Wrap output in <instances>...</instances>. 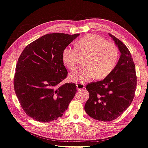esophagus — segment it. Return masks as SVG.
Segmentation results:
<instances>
[{
    "label": "esophagus",
    "mask_w": 148,
    "mask_h": 148,
    "mask_svg": "<svg viewBox=\"0 0 148 148\" xmlns=\"http://www.w3.org/2000/svg\"><path fill=\"white\" fill-rule=\"evenodd\" d=\"M76 86H77V88L78 90H81L84 88V85L82 83H77L76 84Z\"/></svg>",
    "instance_id": "1"
}]
</instances>
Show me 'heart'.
Returning <instances> with one entry per match:
<instances>
[{
	"label": "heart",
	"mask_w": 148,
	"mask_h": 148,
	"mask_svg": "<svg viewBox=\"0 0 148 148\" xmlns=\"http://www.w3.org/2000/svg\"><path fill=\"white\" fill-rule=\"evenodd\" d=\"M87 51L86 64L70 74L71 81L86 82L95 77L107 76L115 67L119 56L116 46L103 37L94 33L86 35L78 41L77 48L67 46L63 50L62 60L69 69L73 71L79 63L78 50Z\"/></svg>",
	"instance_id": "b5f03b06"
}]
</instances>
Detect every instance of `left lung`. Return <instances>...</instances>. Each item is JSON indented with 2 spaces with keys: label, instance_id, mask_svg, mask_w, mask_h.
<instances>
[{
  "label": "left lung",
  "instance_id": "8db88e82",
  "mask_svg": "<svg viewBox=\"0 0 148 148\" xmlns=\"http://www.w3.org/2000/svg\"><path fill=\"white\" fill-rule=\"evenodd\" d=\"M121 53L115 68L102 81L86 86L89 98L84 109L97 120L110 121L120 116L132 103L137 84L135 65L126 45L110 33Z\"/></svg>",
  "mask_w": 148,
  "mask_h": 148
}]
</instances>
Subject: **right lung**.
<instances>
[{
	"mask_svg": "<svg viewBox=\"0 0 148 148\" xmlns=\"http://www.w3.org/2000/svg\"><path fill=\"white\" fill-rule=\"evenodd\" d=\"M79 33H49L25 48L16 65L15 94L28 116L43 123L62 116L77 92L74 83L61 84L67 75L63 50Z\"/></svg>",
	"mask_w": 148,
	"mask_h": 148,
	"instance_id": "1",
	"label": "right lung"
}]
</instances>
